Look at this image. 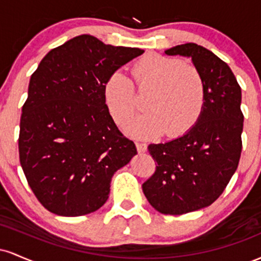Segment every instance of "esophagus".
<instances>
[{
	"label": "esophagus",
	"mask_w": 261,
	"mask_h": 261,
	"mask_svg": "<svg viewBox=\"0 0 261 261\" xmlns=\"http://www.w3.org/2000/svg\"><path fill=\"white\" fill-rule=\"evenodd\" d=\"M136 148L139 153H143V152L147 151V145L143 142H136Z\"/></svg>",
	"instance_id": "34e87169"
}]
</instances>
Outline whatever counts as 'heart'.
Wrapping results in <instances>:
<instances>
[{
	"label": "heart",
	"instance_id": "heart-1",
	"mask_svg": "<svg viewBox=\"0 0 261 261\" xmlns=\"http://www.w3.org/2000/svg\"><path fill=\"white\" fill-rule=\"evenodd\" d=\"M136 91L149 93L146 109L149 113L135 119L125 127L128 135L154 139L166 133L169 139L182 136L195 126L203 112L206 86L194 65L162 55H148L134 66ZM133 81L116 71L103 86V97L112 118L125 124L140 109Z\"/></svg>",
	"mask_w": 261,
	"mask_h": 261
}]
</instances>
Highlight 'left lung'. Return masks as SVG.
Instances as JSON below:
<instances>
[{"label": "left lung", "instance_id": "obj_1", "mask_svg": "<svg viewBox=\"0 0 261 261\" xmlns=\"http://www.w3.org/2000/svg\"><path fill=\"white\" fill-rule=\"evenodd\" d=\"M166 54L190 58L201 72L205 108L187 134L148 146L157 166L142 190L161 214L184 215L216 201L237 170L244 120L242 91L229 66L203 46L188 43L170 47Z\"/></svg>", "mask_w": 261, "mask_h": 261}]
</instances>
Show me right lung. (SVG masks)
I'll return each instance as SVG.
<instances>
[{"instance_id": "right-lung-1", "label": "right lung", "mask_w": 261, "mask_h": 261, "mask_svg": "<svg viewBox=\"0 0 261 261\" xmlns=\"http://www.w3.org/2000/svg\"><path fill=\"white\" fill-rule=\"evenodd\" d=\"M143 53L83 34L47 53L32 74L18 148L27 181L47 211L66 217L97 211L114 173L137 154L110 116L103 86Z\"/></svg>"}]
</instances>
